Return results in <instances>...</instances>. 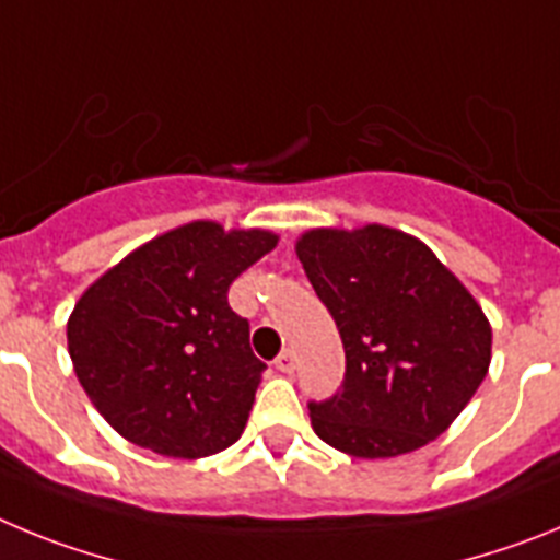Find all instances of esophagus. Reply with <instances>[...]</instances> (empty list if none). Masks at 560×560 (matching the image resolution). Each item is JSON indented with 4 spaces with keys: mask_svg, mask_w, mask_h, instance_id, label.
Instances as JSON below:
<instances>
[{
    "mask_svg": "<svg viewBox=\"0 0 560 560\" xmlns=\"http://www.w3.org/2000/svg\"><path fill=\"white\" fill-rule=\"evenodd\" d=\"M275 368L280 370V373H294V370H296V355H294V350H283V353L277 355V359H275Z\"/></svg>",
    "mask_w": 560,
    "mask_h": 560,
    "instance_id": "1",
    "label": "esophagus"
}]
</instances>
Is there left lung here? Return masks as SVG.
Masks as SVG:
<instances>
[{
  "mask_svg": "<svg viewBox=\"0 0 560 560\" xmlns=\"http://www.w3.org/2000/svg\"><path fill=\"white\" fill-rule=\"evenodd\" d=\"M296 257L345 345L339 393L311 400L328 446L398 457L452 427L491 364V325L468 289L407 232L311 230Z\"/></svg>",
  "mask_w": 560,
  "mask_h": 560,
  "instance_id": "obj_1",
  "label": "left lung"
}]
</instances>
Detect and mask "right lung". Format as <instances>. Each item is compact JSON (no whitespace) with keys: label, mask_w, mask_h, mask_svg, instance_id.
<instances>
[{"label":"right lung","mask_w":560,"mask_h":560,"mask_svg":"<svg viewBox=\"0 0 560 560\" xmlns=\"http://www.w3.org/2000/svg\"><path fill=\"white\" fill-rule=\"evenodd\" d=\"M275 244L266 230L192 221L133 249L83 291L67 323L69 355L114 432L185 459L241 438L266 364L226 291Z\"/></svg>","instance_id":"1"}]
</instances>
